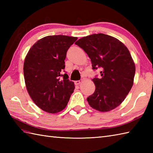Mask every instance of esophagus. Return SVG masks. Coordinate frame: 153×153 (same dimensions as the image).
<instances>
[{"label":"esophagus","instance_id":"1","mask_svg":"<svg viewBox=\"0 0 153 153\" xmlns=\"http://www.w3.org/2000/svg\"><path fill=\"white\" fill-rule=\"evenodd\" d=\"M82 82V79H80V80H77L75 82V84H76V85H79V84Z\"/></svg>","mask_w":153,"mask_h":153}]
</instances>
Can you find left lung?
Segmentation results:
<instances>
[{
	"label": "left lung",
	"mask_w": 153,
	"mask_h": 153,
	"mask_svg": "<svg viewBox=\"0 0 153 153\" xmlns=\"http://www.w3.org/2000/svg\"><path fill=\"white\" fill-rule=\"evenodd\" d=\"M75 44L88 55L93 70H102L101 77L92 79L95 91L87 97L89 105L100 112L114 109L134 84L135 66L128 48L116 38L103 33L82 37Z\"/></svg>",
	"instance_id": "8db88e82"
}]
</instances>
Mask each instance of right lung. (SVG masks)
<instances>
[{"instance_id": "right-lung-1", "label": "right lung", "mask_w": 153, "mask_h": 153, "mask_svg": "<svg viewBox=\"0 0 153 153\" xmlns=\"http://www.w3.org/2000/svg\"><path fill=\"white\" fill-rule=\"evenodd\" d=\"M77 37L49 35L37 41L24 64L25 86L31 99L44 111L55 114L66 108L75 89L68 74H61L68 48ZM63 76V79L61 77Z\"/></svg>"}]
</instances>
